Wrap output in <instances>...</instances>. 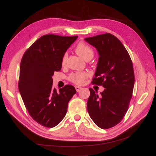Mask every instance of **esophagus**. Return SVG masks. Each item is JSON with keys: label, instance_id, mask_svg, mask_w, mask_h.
Returning a JSON list of instances; mask_svg holds the SVG:
<instances>
[{"label": "esophagus", "instance_id": "obj_1", "mask_svg": "<svg viewBox=\"0 0 156 156\" xmlns=\"http://www.w3.org/2000/svg\"><path fill=\"white\" fill-rule=\"evenodd\" d=\"M75 89H76L77 92L80 91V90H81V89L82 88L81 87H79V86H75Z\"/></svg>", "mask_w": 156, "mask_h": 156}]
</instances>
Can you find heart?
Masks as SVG:
<instances>
[{
  "mask_svg": "<svg viewBox=\"0 0 156 156\" xmlns=\"http://www.w3.org/2000/svg\"><path fill=\"white\" fill-rule=\"evenodd\" d=\"M75 51L76 53L80 56H81L85 60L87 58L89 57V56H93L94 55V51L92 49L86 44L85 43H83V42H80L79 43L76 48H75ZM68 57L67 53H65L62 62L63 64L66 63V61ZM87 77V73L85 72H77V73H73L69 75V80L72 82L76 83V84H82L84 79Z\"/></svg>",
  "mask_w": 156,
  "mask_h": 156,
  "instance_id": "b5f03b06",
  "label": "heart"
}]
</instances>
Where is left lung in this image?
Masks as SVG:
<instances>
[{
    "label": "left lung",
    "instance_id": "8db88e82",
    "mask_svg": "<svg viewBox=\"0 0 156 156\" xmlns=\"http://www.w3.org/2000/svg\"><path fill=\"white\" fill-rule=\"evenodd\" d=\"M84 40L99 55L92 83L105 88L100 95L89 88L87 110L99 127L111 128L120 123L128 109L135 83L133 64L128 52L115 36L106 33Z\"/></svg>",
    "mask_w": 156,
    "mask_h": 156
}]
</instances>
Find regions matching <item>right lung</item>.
<instances>
[{"label": "right lung", "instance_id": "right-lung-1", "mask_svg": "<svg viewBox=\"0 0 156 156\" xmlns=\"http://www.w3.org/2000/svg\"><path fill=\"white\" fill-rule=\"evenodd\" d=\"M77 37L44 35L22 58L19 90L30 116L45 127H53L63 120L68 102L76 93L72 85H66L56 92L52 77L62 68L66 51Z\"/></svg>", "mask_w": 156, "mask_h": 156}]
</instances>
